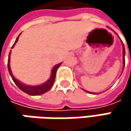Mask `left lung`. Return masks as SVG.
I'll return each instance as SVG.
<instances>
[{"label":"left lung","mask_w":131,"mask_h":131,"mask_svg":"<svg viewBox=\"0 0 131 131\" xmlns=\"http://www.w3.org/2000/svg\"><path fill=\"white\" fill-rule=\"evenodd\" d=\"M123 56H124V65H125V61H124V56H125V48H124V44H123ZM87 92V91H86ZM93 94H95V93H93Z\"/></svg>","instance_id":"left-lung-1"}]
</instances>
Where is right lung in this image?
Masks as SVG:
<instances>
[{"label": "right lung", "mask_w": 131, "mask_h": 131, "mask_svg": "<svg viewBox=\"0 0 131 131\" xmlns=\"http://www.w3.org/2000/svg\"><path fill=\"white\" fill-rule=\"evenodd\" d=\"M19 36L17 37V39L15 41V42H14L13 45L12 46V48L14 46V45L16 44V42L19 39ZM10 52L9 54L8 62H7L8 70H9V73H10V76L12 77V80H13V82L15 83V84L18 86V88L20 90H22L23 92H24L26 94L30 95H39L44 94V93L47 92L48 90H50V89L52 87V86L54 84V80H55V75H56L57 70H58V68L60 67V65L61 64H58L55 65L53 67L52 71H51V77L44 84H41V85H39V86H27V85H25V84L21 83L19 81H18L16 79H15V77L13 76L12 72H11V70H10Z\"/></svg>", "instance_id": "obj_1"}]
</instances>
